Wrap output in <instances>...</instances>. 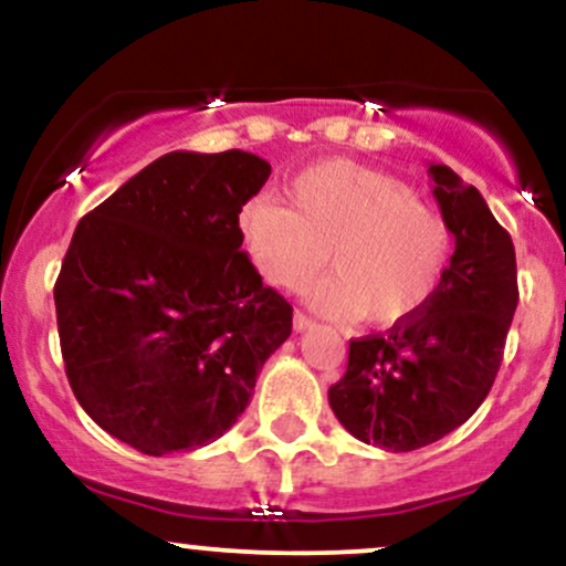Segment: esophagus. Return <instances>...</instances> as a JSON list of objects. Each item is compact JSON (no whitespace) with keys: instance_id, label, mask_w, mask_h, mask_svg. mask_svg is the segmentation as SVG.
<instances>
[{"instance_id":"1","label":"esophagus","mask_w":566,"mask_h":566,"mask_svg":"<svg viewBox=\"0 0 566 566\" xmlns=\"http://www.w3.org/2000/svg\"><path fill=\"white\" fill-rule=\"evenodd\" d=\"M292 324H295L297 333H303V329L314 327V319H311V316H305L303 311H295V316H292Z\"/></svg>"}]
</instances>
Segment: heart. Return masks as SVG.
Wrapping results in <instances>:
<instances>
[{
    "mask_svg": "<svg viewBox=\"0 0 566 566\" xmlns=\"http://www.w3.org/2000/svg\"><path fill=\"white\" fill-rule=\"evenodd\" d=\"M287 205L258 197L239 212V237L265 282L311 290L314 308L340 319L365 316L394 327L423 314L452 252V231L437 207L405 180L350 159H324L284 188Z\"/></svg>",
    "mask_w": 566,
    "mask_h": 566,
    "instance_id": "1",
    "label": "heart"
}]
</instances>
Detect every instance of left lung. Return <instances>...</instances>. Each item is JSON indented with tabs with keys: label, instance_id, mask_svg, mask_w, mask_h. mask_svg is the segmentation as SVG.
Segmentation results:
<instances>
[{
	"label": "left lung",
	"instance_id": "8db88e82",
	"mask_svg": "<svg viewBox=\"0 0 566 566\" xmlns=\"http://www.w3.org/2000/svg\"><path fill=\"white\" fill-rule=\"evenodd\" d=\"M433 197L454 252L423 314L356 337L329 407L348 433L388 452L433 444L490 394L518 303L516 252L476 188L431 165Z\"/></svg>",
	"mask_w": 566,
	"mask_h": 566
}]
</instances>
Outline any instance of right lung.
I'll return each mask as SVG.
<instances>
[{
	"label": "right lung",
	"instance_id": "obj_1",
	"mask_svg": "<svg viewBox=\"0 0 566 566\" xmlns=\"http://www.w3.org/2000/svg\"><path fill=\"white\" fill-rule=\"evenodd\" d=\"M269 175L239 148L172 151L76 226L55 282L71 391L143 454L223 437L292 333V305L239 237V212Z\"/></svg>",
	"mask_w": 566,
	"mask_h": 566
}]
</instances>
